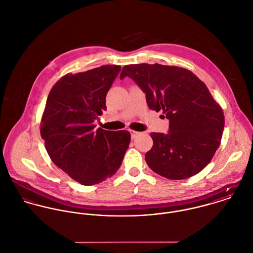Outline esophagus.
I'll return each mask as SVG.
<instances>
[{"label":"esophagus","mask_w":253,"mask_h":253,"mask_svg":"<svg viewBox=\"0 0 253 253\" xmlns=\"http://www.w3.org/2000/svg\"><path fill=\"white\" fill-rule=\"evenodd\" d=\"M129 131H130V133H131V138H132V139H135L137 136L140 135V132H137V131H135V130H129Z\"/></svg>","instance_id":"34e87169"}]
</instances>
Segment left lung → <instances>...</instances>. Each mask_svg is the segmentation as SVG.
<instances>
[{"mask_svg": "<svg viewBox=\"0 0 253 253\" xmlns=\"http://www.w3.org/2000/svg\"><path fill=\"white\" fill-rule=\"evenodd\" d=\"M125 77L145 93L150 110L169 119L168 134H150L148 167L176 180L200 172L212 159L224 129V113L208 87L191 71L176 66L127 65L120 80Z\"/></svg>", "mask_w": 253, "mask_h": 253, "instance_id": "left-lung-1", "label": "left lung"}]
</instances>
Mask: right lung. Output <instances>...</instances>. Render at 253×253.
<instances>
[{
    "instance_id": "add662e5",
    "label": "right lung",
    "mask_w": 253,
    "mask_h": 253,
    "mask_svg": "<svg viewBox=\"0 0 253 253\" xmlns=\"http://www.w3.org/2000/svg\"><path fill=\"white\" fill-rule=\"evenodd\" d=\"M106 65L68 74L51 88L41 121V136L57 167L83 185L113 176L121 166L131 135L126 130L95 129L107 111L106 96L120 72Z\"/></svg>"
}]
</instances>
